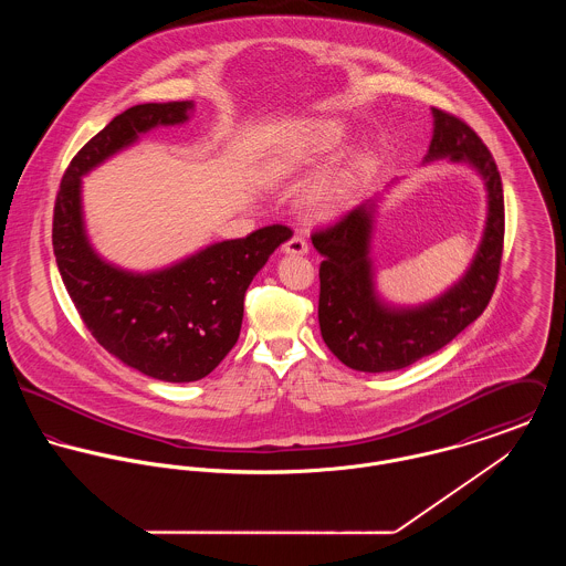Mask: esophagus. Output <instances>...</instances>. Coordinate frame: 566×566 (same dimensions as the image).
Returning <instances> with one entry per match:
<instances>
[{
	"label": "esophagus",
	"mask_w": 566,
	"mask_h": 566,
	"mask_svg": "<svg viewBox=\"0 0 566 566\" xmlns=\"http://www.w3.org/2000/svg\"><path fill=\"white\" fill-rule=\"evenodd\" d=\"M307 250H310V243L305 242V238H301V235H294L283 243V252H287V254H305Z\"/></svg>",
	"instance_id": "34e87169"
}]
</instances>
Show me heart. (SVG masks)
<instances>
[{
    "label": "heart",
    "instance_id": "b5f03b06",
    "mask_svg": "<svg viewBox=\"0 0 566 566\" xmlns=\"http://www.w3.org/2000/svg\"><path fill=\"white\" fill-rule=\"evenodd\" d=\"M342 126L335 122H314L290 130L272 157L270 174L281 178L298 171L324 153L333 150L342 142Z\"/></svg>",
    "mask_w": 566,
    "mask_h": 566
}]
</instances>
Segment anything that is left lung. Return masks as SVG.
I'll list each match as a JSON object with an SVG mask.
<instances>
[{
	"mask_svg": "<svg viewBox=\"0 0 566 566\" xmlns=\"http://www.w3.org/2000/svg\"><path fill=\"white\" fill-rule=\"evenodd\" d=\"M433 139L427 159L473 163L488 187L484 242L467 276L442 298L420 310H388L373 292L368 238L370 207L361 205L312 233L321 263L318 321L324 344L348 368L361 373L401 370L440 350L484 314L501 270L505 209L496 163L480 135L458 115L433 108Z\"/></svg>",
	"mask_w": 566,
	"mask_h": 566,
	"instance_id": "left-lung-1",
	"label": "left lung"
}]
</instances>
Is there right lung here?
<instances>
[{"label":"right lung","instance_id":"obj_1","mask_svg":"<svg viewBox=\"0 0 566 566\" xmlns=\"http://www.w3.org/2000/svg\"><path fill=\"white\" fill-rule=\"evenodd\" d=\"M189 108L191 102L137 104L113 117L67 165L52 222L59 272L84 326L124 364L171 384L198 381L229 355L240 337L250 281L292 238L283 224L263 227L155 274L122 272L91 250L82 231V174L139 133L185 122Z\"/></svg>","mask_w":566,"mask_h":566}]
</instances>
